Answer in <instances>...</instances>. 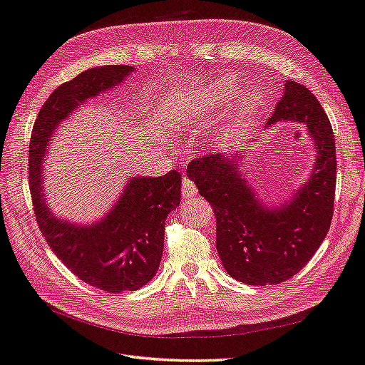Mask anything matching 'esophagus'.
<instances>
[{
	"mask_svg": "<svg viewBox=\"0 0 365 365\" xmlns=\"http://www.w3.org/2000/svg\"><path fill=\"white\" fill-rule=\"evenodd\" d=\"M198 195V189L190 180H184L182 182V198L184 200H193Z\"/></svg>",
	"mask_w": 365,
	"mask_h": 365,
	"instance_id": "34e87169",
	"label": "esophagus"
}]
</instances>
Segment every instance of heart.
<instances>
[{
	"instance_id": "heart-1",
	"label": "heart",
	"mask_w": 365,
	"mask_h": 365,
	"mask_svg": "<svg viewBox=\"0 0 365 365\" xmlns=\"http://www.w3.org/2000/svg\"><path fill=\"white\" fill-rule=\"evenodd\" d=\"M236 83L233 78L224 76L220 78L210 84L202 87V91L198 98H192L189 93H184L176 100V104L172 109L170 115V123L172 125L181 129L182 124L187 123V120L195 113H213L216 110L222 109V107L230 101V98L235 92ZM264 101V93L259 88L252 87L244 91L238 101H236L235 107V118L236 121H241L244 118L250 116L253 112H256L262 106Z\"/></svg>"
}]
</instances>
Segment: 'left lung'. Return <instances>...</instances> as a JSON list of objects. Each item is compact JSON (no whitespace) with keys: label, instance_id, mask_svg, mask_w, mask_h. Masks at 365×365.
<instances>
[{"label":"left lung","instance_id":"left-lung-1","mask_svg":"<svg viewBox=\"0 0 365 365\" xmlns=\"http://www.w3.org/2000/svg\"><path fill=\"white\" fill-rule=\"evenodd\" d=\"M281 121L307 129L317 158L307 181L279 204L265 202L244 175L245 147L187 167V178L213 207L216 250L225 272L249 285L279 284L297 274L326 238L333 216L336 152L326 112L307 87L287 81L265 127Z\"/></svg>","mask_w":365,"mask_h":365}]
</instances>
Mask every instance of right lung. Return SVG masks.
Wrapping results in <instances>:
<instances>
[{"mask_svg":"<svg viewBox=\"0 0 365 365\" xmlns=\"http://www.w3.org/2000/svg\"><path fill=\"white\" fill-rule=\"evenodd\" d=\"M135 71L132 66H98L55 88L38 113L29 147L34 209L48 247L81 281L110 293L141 289L158 272L165 220L181 202V173L132 176L107 213L86 224L61 218L48 207L43 163L58 125Z\"/></svg>","mask_w":365,"mask_h":365,"instance_id":"right-lung-1","label":"right lung"}]
</instances>
